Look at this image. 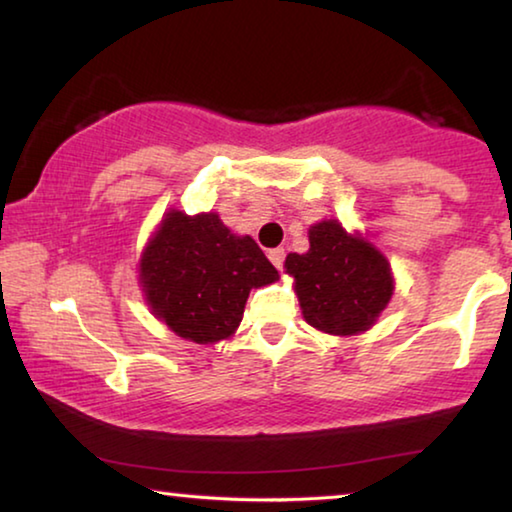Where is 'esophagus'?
Returning <instances> with one entry per match:
<instances>
[{
	"instance_id": "1",
	"label": "esophagus",
	"mask_w": 512,
	"mask_h": 512,
	"mask_svg": "<svg viewBox=\"0 0 512 512\" xmlns=\"http://www.w3.org/2000/svg\"><path fill=\"white\" fill-rule=\"evenodd\" d=\"M267 258H270L272 265L277 267V270H283V261H286V251H283L281 247L270 249V251H267Z\"/></svg>"
}]
</instances>
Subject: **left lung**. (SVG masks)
Wrapping results in <instances>:
<instances>
[{
    "label": "left lung",
    "mask_w": 512,
    "mask_h": 512,
    "mask_svg": "<svg viewBox=\"0 0 512 512\" xmlns=\"http://www.w3.org/2000/svg\"><path fill=\"white\" fill-rule=\"evenodd\" d=\"M309 251L288 254L302 316L311 327L352 336L373 327L393 295L391 265L366 238L350 235L336 219L309 229Z\"/></svg>",
    "instance_id": "1"
}]
</instances>
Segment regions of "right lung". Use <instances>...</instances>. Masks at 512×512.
<instances>
[{
    "instance_id": "1",
    "label": "right lung",
    "mask_w": 512,
    "mask_h": 512,
    "mask_svg": "<svg viewBox=\"0 0 512 512\" xmlns=\"http://www.w3.org/2000/svg\"><path fill=\"white\" fill-rule=\"evenodd\" d=\"M279 272L249 235H235L217 212L169 210L141 254L139 283L153 316L187 341L208 345L238 329L251 288Z\"/></svg>"
}]
</instances>
